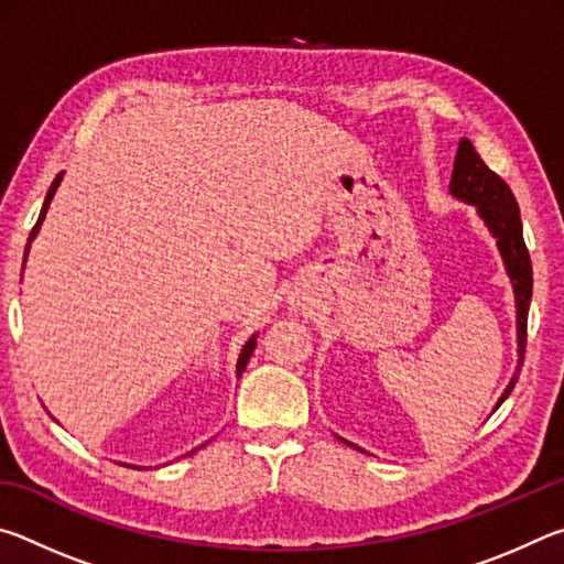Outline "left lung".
Returning <instances> with one entry per match:
<instances>
[{
	"instance_id": "obj_1",
	"label": "left lung",
	"mask_w": 564,
	"mask_h": 564,
	"mask_svg": "<svg viewBox=\"0 0 564 564\" xmlns=\"http://www.w3.org/2000/svg\"><path fill=\"white\" fill-rule=\"evenodd\" d=\"M451 191L460 202L475 204L492 236L498 238L505 269H508L514 285V301H518V352L522 366L524 343H528V311L532 299V263L522 238L518 202H514L510 186L492 169L485 166V161L470 144V139H460V147H457ZM514 383H518V373L510 380V386L505 388L500 403L512 393Z\"/></svg>"
}]
</instances>
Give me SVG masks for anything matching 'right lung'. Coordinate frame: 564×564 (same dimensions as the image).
<instances>
[{
    "mask_svg": "<svg viewBox=\"0 0 564 564\" xmlns=\"http://www.w3.org/2000/svg\"><path fill=\"white\" fill-rule=\"evenodd\" d=\"M59 181H62V176H56L54 181H52V188H50V194H46V202H44V206H42V214H40V221H36V226L32 228V234H30V241L32 238L36 236V231H40V224H42V218H44V214H46V208H50V202H52V196H54V191H56V186H59ZM30 248V246H26ZM253 348H256V338H251L243 346V350H241V358H238V366H236V373L241 376L243 373V368H246V362H248V358H251V352H253Z\"/></svg>",
    "mask_w": 564,
    "mask_h": 564,
    "instance_id": "1",
    "label": "right lung"
}]
</instances>
